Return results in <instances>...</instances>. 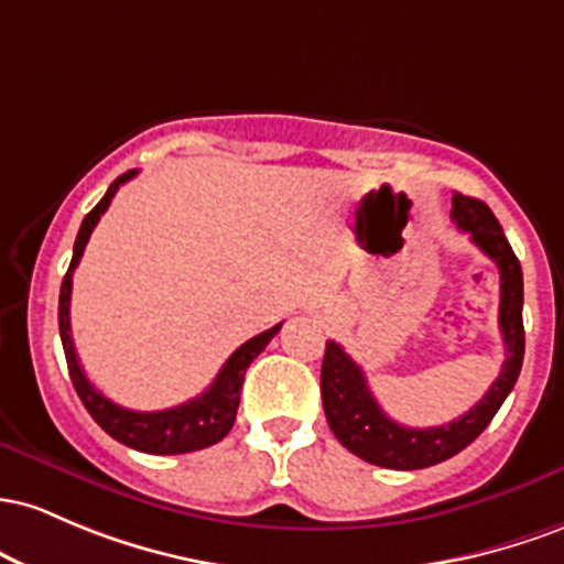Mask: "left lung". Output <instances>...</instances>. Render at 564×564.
Segmentation results:
<instances>
[{
	"label": "left lung",
	"instance_id": "1",
	"mask_svg": "<svg viewBox=\"0 0 564 564\" xmlns=\"http://www.w3.org/2000/svg\"><path fill=\"white\" fill-rule=\"evenodd\" d=\"M453 220L501 271L498 325L503 335L506 362L487 394L469 413L432 429H410L404 423H397L376 402L362 367L344 351V346H338L335 340H327L325 346L322 404H325L327 423L346 451L359 455L367 464L383 466V469H426V466L442 464L469 447L498 413L522 370V265L517 261L509 239L503 237L501 224L485 202L453 194Z\"/></svg>",
	"mask_w": 564,
	"mask_h": 564
}]
</instances>
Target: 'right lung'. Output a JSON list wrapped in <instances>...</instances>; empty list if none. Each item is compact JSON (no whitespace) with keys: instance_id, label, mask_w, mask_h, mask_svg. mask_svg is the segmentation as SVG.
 Wrapping results in <instances>:
<instances>
[{"instance_id":"right-lung-1","label":"right lung","mask_w":564,"mask_h":564,"mask_svg":"<svg viewBox=\"0 0 564 564\" xmlns=\"http://www.w3.org/2000/svg\"><path fill=\"white\" fill-rule=\"evenodd\" d=\"M138 170L119 175L111 183L109 192L104 194V199L93 207L90 213L82 220L77 242H74V256L68 263L66 276L61 284V301H58V327H61V340L63 351H66V365L68 376H72L74 389H77L82 404L87 408V413L93 415V421L104 429L106 434H111L113 440L122 442V445L132 447V451L151 453V455H181V453H194L202 447H210L215 442L224 440L231 432L234 421H237V408H239V391H242L245 372L252 359L261 354L269 340L280 333V325L269 327V330L250 338L248 344L239 346L237 351L226 359V365L220 367V372L215 376V381L202 391L194 400L178 404V408L170 410H156V413H138V410H128L122 404L111 402L109 397L100 394L98 389L90 383V378L82 370L77 351H74L72 340V319H68V308H72V276L77 269L82 252L87 248V239L95 229V224L100 220V215L109 210L113 194L122 183H128Z\"/></svg>"}]
</instances>
